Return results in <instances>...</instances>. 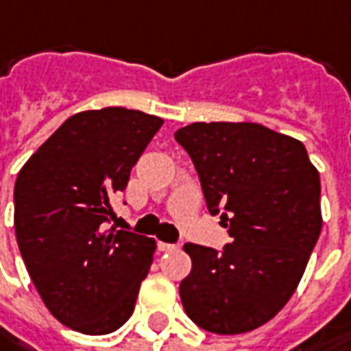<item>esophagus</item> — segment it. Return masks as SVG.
<instances>
[{
    "label": "esophagus",
    "instance_id": "34e87169",
    "mask_svg": "<svg viewBox=\"0 0 351 351\" xmlns=\"http://www.w3.org/2000/svg\"><path fill=\"white\" fill-rule=\"evenodd\" d=\"M159 250L160 252H175V250H178V243H165V241H159Z\"/></svg>",
    "mask_w": 351,
    "mask_h": 351
}]
</instances>
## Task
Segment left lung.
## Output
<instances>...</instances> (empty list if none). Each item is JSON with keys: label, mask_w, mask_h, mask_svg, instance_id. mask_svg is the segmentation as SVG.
Returning <instances> with one entry per match:
<instances>
[{"label": "left lung", "mask_w": 351, "mask_h": 351, "mask_svg": "<svg viewBox=\"0 0 351 351\" xmlns=\"http://www.w3.org/2000/svg\"><path fill=\"white\" fill-rule=\"evenodd\" d=\"M175 139L232 237L221 252L184 245L192 271L182 306L214 334L255 330L293 297L318 241L320 175L300 141L259 123H191Z\"/></svg>", "instance_id": "left-lung-1"}]
</instances>
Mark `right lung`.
I'll use <instances>...</instances> for the list:
<instances>
[{
	"mask_svg": "<svg viewBox=\"0 0 351 351\" xmlns=\"http://www.w3.org/2000/svg\"><path fill=\"white\" fill-rule=\"evenodd\" d=\"M162 119L125 108L69 117L15 180V236L38 295L56 320L101 336L135 308L157 241L108 228L110 200L128 186Z\"/></svg>",
	"mask_w": 351,
	"mask_h": 351,
	"instance_id": "obj_1",
	"label": "right lung"
}]
</instances>
